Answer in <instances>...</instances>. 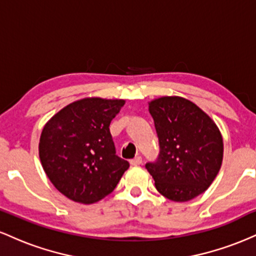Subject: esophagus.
<instances>
[{"mask_svg": "<svg viewBox=\"0 0 256 256\" xmlns=\"http://www.w3.org/2000/svg\"><path fill=\"white\" fill-rule=\"evenodd\" d=\"M130 164L132 166H138L142 164V156H136L134 158H132V160L130 161Z\"/></svg>", "mask_w": 256, "mask_h": 256, "instance_id": "34e87169", "label": "esophagus"}]
</instances>
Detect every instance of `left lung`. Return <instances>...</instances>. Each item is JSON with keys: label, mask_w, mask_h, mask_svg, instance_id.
<instances>
[{"label": "left lung", "mask_w": 256, "mask_h": 256, "mask_svg": "<svg viewBox=\"0 0 256 256\" xmlns=\"http://www.w3.org/2000/svg\"><path fill=\"white\" fill-rule=\"evenodd\" d=\"M160 154L146 168L155 188L171 201L185 202L208 189L222 162L224 144L218 126L201 108L179 96L149 102Z\"/></svg>", "instance_id": "left-lung-1"}]
</instances>
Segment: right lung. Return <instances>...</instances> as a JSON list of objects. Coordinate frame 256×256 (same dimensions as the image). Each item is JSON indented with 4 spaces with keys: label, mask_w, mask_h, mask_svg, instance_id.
<instances>
[{
    "label": "right lung",
    "mask_w": 256,
    "mask_h": 256,
    "mask_svg": "<svg viewBox=\"0 0 256 256\" xmlns=\"http://www.w3.org/2000/svg\"><path fill=\"white\" fill-rule=\"evenodd\" d=\"M124 104V100H79L44 125L38 146L43 170L72 201L90 204L106 198L130 166L116 154L110 131Z\"/></svg>",
    "instance_id": "obj_1"
}]
</instances>
